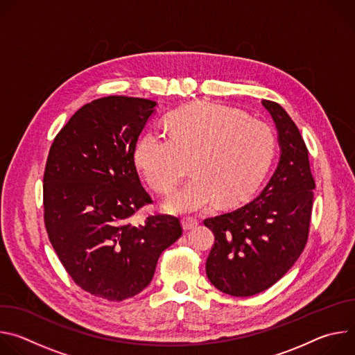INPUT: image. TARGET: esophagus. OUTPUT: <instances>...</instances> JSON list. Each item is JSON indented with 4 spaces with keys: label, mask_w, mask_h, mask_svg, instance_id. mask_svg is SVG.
Here are the masks:
<instances>
[{
    "label": "esophagus",
    "mask_w": 355,
    "mask_h": 355,
    "mask_svg": "<svg viewBox=\"0 0 355 355\" xmlns=\"http://www.w3.org/2000/svg\"><path fill=\"white\" fill-rule=\"evenodd\" d=\"M181 225H182L184 230H191V229H193L198 225V220L193 219V218H184L181 220Z\"/></svg>",
    "instance_id": "esophagus-1"
}]
</instances>
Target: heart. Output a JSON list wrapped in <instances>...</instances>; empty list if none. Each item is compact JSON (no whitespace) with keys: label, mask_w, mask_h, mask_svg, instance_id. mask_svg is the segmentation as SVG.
Masks as SVG:
<instances>
[{"label":"heart","mask_w":355,"mask_h":355,"mask_svg":"<svg viewBox=\"0 0 355 355\" xmlns=\"http://www.w3.org/2000/svg\"><path fill=\"white\" fill-rule=\"evenodd\" d=\"M168 133L146 132L136 143L135 164L151 188L163 192L191 159L193 175L164 199L174 214L205 211L216 200L222 207L239 204L261 182L275 148L267 123L215 103L178 110L168 119Z\"/></svg>","instance_id":"obj_1"}]
</instances>
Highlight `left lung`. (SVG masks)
Wrapping results in <instances>:
<instances>
[{"label": "left lung", "mask_w": 355, "mask_h": 355, "mask_svg": "<svg viewBox=\"0 0 355 355\" xmlns=\"http://www.w3.org/2000/svg\"><path fill=\"white\" fill-rule=\"evenodd\" d=\"M261 104L278 132V166L256 199L204 220L215 234L207 275L232 296H252L272 286L299 259L309 236L315 180L306 144L279 104L267 99Z\"/></svg>", "instance_id": "obj_1"}]
</instances>
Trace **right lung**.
Returning <instances> with one entry per match:
<instances>
[{
	"label": "right lung",
	"mask_w": 355,
	"mask_h": 355,
	"mask_svg": "<svg viewBox=\"0 0 355 355\" xmlns=\"http://www.w3.org/2000/svg\"><path fill=\"white\" fill-rule=\"evenodd\" d=\"M157 103L111 95L80 108L58 133L43 175L44 225L73 281L121 302L141 292L162 252L182 234L180 219L130 216L151 198L140 184L135 147Z\"/></svg>",
	"instance_id": "add662e5"
}]
</instances>
